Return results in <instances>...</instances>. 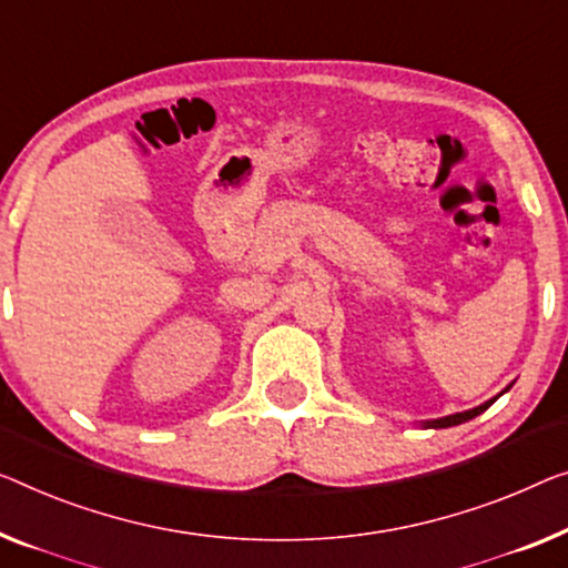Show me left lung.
Wrapping results in <instances>:
<instances>
[{
  "label": "left lung",
  "instance_id": "obj_1",
  "mask_svg": "<svg viewBox=\"0 0 568 568\" xmlns=\"http://www.w3.org/2000/svg\"><path fill=\"white\" fill-rule=\"evenodd\" d=\"M507 390H510V385H507L500 395H505ZM500 395L489 397L487 403L477 405V408H469V410H462V413H452V416H444V418H430V420H420V426H423V428H452V426H459V423H467V420H471V418H477L479 413H485V410L489 408V405H493V403H495L497 397H500Z\"/></svg>",
  "mask_w": 568,
  "mask_h": 568
}]
</instances>
